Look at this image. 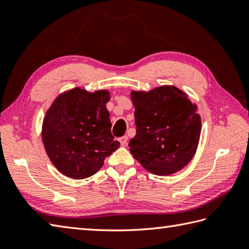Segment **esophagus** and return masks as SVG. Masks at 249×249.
<instances>
[{
    "label": "esophagus",
    "mask_w": 249,
    "mask_h": 249,
    "mask_svg": "<svg viewBox=\"0 0 249 249\" xmlns=\"http://www.w3.org/2000/svg\"><path fill=\"white\" fill-rule=\"evenodd\" d=\"M119 141H120V143H121V145H123V146H125L126 144H127V141H128V137H127V136H123V137H121V138H119Z\"/></svg>",
    "instance_id": "1"
}]
</instances>
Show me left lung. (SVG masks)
Masks as SVG:
<instances>
[{
    "instance_id": "left-lung-1",
    "label": "left lung",
    "mask_w": 249,
    "mask_h": 249,
    "mask_svg": "<svg viewBox=\"0 0 249 249\" xmlns=\"http://www.w3.org/2000/svg\"><path fill=\"white\" fill-rule=\"evenodd\" d=\"M136 136L130 152L146 170L169 176L192 160L199 143L197 106L176 87L133 92Z\"/></svg>"
}]
</instances>
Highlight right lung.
<instances>
[{
    "mask_svg": "<svg viewBox=\"0 0 249 249\" xmlns=\"http://www.w3.org/2000/svg\"><path fill=\"white\" fill-rule=\"evenodd\" d=\"M107 91L73 89L61 94L47 111L43 142L50 160L66 177L93 176L120 146L111 134Z\"/></svg>",
    "mask_w": 249,
    "mask_h": 249,
    "instance_id": "right-lung-1",
    "label": "right lung"
}]
</instances>
